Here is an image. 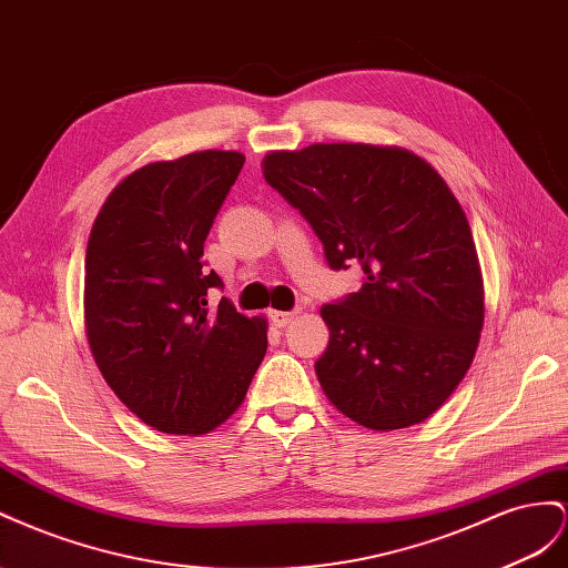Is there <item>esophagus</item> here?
Instances as JSON below:
<instances>
[{
  "instance_id": "1",
  "label": "esophagus",
  "mask_w": 568,
  "mask_h": 568,
  "mask_svg": "<svg viewBox=\"0 0 568 568\" xmlns=\"http://www.w3.org/2000/svg\"><path fill=\"white\" fill-rule=\"evenodd\" d=\"M297 314L300 312H268L273 326H278V328H285L287 323H293L297 318Z\"/></svg>"
}]
</instances>
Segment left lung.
I'll use <instances>...</instances> for the list:
<instances>
[{
	"label": "left lung",
	"instance_id": "8db88e82",
	"mask_svg": "<svg viewBox=\"0 0 568 568\" xmlns=\"http://www.w3.org/2000/svg\"><path fill=\"white\" fill-rule=\"evenodd\" d=\"M264 178L300 209L333 271H364L359 293L321 306L323 393L371 430L426 420L471 366L485 314L455 194L414 152L362 142L271 152Z\"/></svg>",
	"mask_w": 568,
	"mask_h": 568
}]
</instances>
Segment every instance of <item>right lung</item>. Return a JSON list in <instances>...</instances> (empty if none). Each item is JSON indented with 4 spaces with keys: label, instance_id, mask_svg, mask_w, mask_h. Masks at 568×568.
Instances as JSON below:
<instances>
[{
    "label": "right lung",
    "instance_id": "obj_1",
    "mask_svg": "<svg viewBox=\"0 0 568 568\" xmlns=\"http://www.w3.org/2000/svg\"><path fill=\"white\" fill-rule=\"evenodd\" d=\"M245 164L192 152L133 171L94 219L85 328L116 397L161 433L204 435L233 416L266 354V321L242 316L204 268V240Z\"/></svg>",
    "mask_w": 568,
    "mask_h": 568
}]
</instances>
